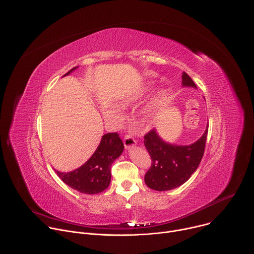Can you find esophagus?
<instances>
[{
    "label": "esophagus",
    "mask_w": 254,
    "mask_h": 254,
    "mask_svg": "<svg viewBox=\"0 0 254 254\" xmlns=\"http://www.w3.org/2000/svg\"><path fill=\"white\" fill-rule=\"evenodd\" d=\"M124 144L126 146V148H129L130 146H133L136 144V141L134 140V138L129 135V134H126L125 138H124Z\"/></svg>",
    "instance_id": "1"
}]
</instances>
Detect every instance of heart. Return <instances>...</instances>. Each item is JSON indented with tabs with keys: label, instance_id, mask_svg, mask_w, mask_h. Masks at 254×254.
<instances>
[{
	"label": "heart",
	"instance_id": "b5f03b06",
	"mask_svg": "<svg viewBox=\"0 0 254 254\" xmlns=\"http://www.w3.org/2000/svg\"><path fill=\"white\" fill-rule=\"evenodd\" d=\"M164 99H165V93H164V92H160V93L156 96V98L153 100V102H152V103L147 107V109L145 110V115H146L147 117H151L152 114L156 111V109L163 103Z\"/></svg>",
	"mask_w": 254,
	"mask_h": 254
}]
</instances>
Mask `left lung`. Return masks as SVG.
<instances>
[{
  "mask_svg": "<svg viewBox=\"0 0 254 254\" xmlns=\"http://www.w3.org/2000/svg\"><path fill=\"white\" fill-rule=\"evenodd\" d=\"M183 86L196 88L191 77L183 72ZM208 126L202 136L190 145H176L164 142L155 129L144 135L143 143L151 158V166L144 176L145 185L154 190H174L196 171L204 153Z\"/></svg>",
  "mask_w": 254,
  "mask_h": 254,
  "instance_id": "8db88e82",
  "label": "left lung"
}]
</instances>
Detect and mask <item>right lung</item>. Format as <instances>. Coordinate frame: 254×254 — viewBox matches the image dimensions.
Returning <instances> with one entry per match:
<instances>
[{
    "instance_id": "right-lung-1",
    "label": "right lung",
    "mask_w": 254,
    "mask_h": 254,
    "mask_svg": "<svg viewBox=\"0 0 254 254\" xmlns=\"http://www.w3.org/2000/svg\"><path fill=\"white\" fill-rule=\"evenodd\" d=\"M75 67L65 74H68ZM64 74V75H65ZM124 150L123 140L117 132L103 135L100 145L91 158L80 167L70 173L56 171L60 179L71 189L87 194H96L108 189L111 183V167L113 162Z\"/></svg>"
}]
</instances>
